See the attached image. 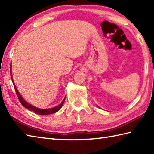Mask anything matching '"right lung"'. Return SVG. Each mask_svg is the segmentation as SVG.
Wrapping results in <instances>:
<instances>
[{
    "label": "right lung",
    "mask_w": 154,
    "mask_h": 154,
    "mask_svg": "<svg viewBox=\"0 0 154 154\" xmlns=\"http://www.w3.org/2000/svg\"><path fill=\"white\" fill-rule=\"evenodd\" d=\"M11 79H12L13 81V85H14V90H15V92H16V94L17 97H18L19 100L20 101V103H21L22 105L25 107L26 109H27L28 110H29V111H33V112L35 113V114L37 115H50L52 114V113H55L59 111V110L62 108V106L63 105V103H64V100H65V98L63 100V101L60 104H59L58 106H57L56 107H54V108H51V109H39V108H37V107H35L33 105H31V104H29L28 103L26 102V101L23 99V97H21V95L19 94V92L17 91V89L16 88L15 85H14V82H13V77H12V74H11Z\"/></svg>",
    "instance_id": "1"
}]
</instances>
